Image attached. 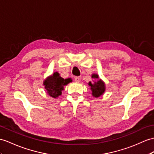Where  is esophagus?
<instances>
[{
	"mask_svg": "<svg viewBox=\"0 0 154 154\" xmlns=\"http://www.w3.org/2000/svg\"><path fill=\"white\" fill-rule=\"evenodd\" d=\"M74 80H75V81H76V82H79L80 81V80H81V77L80 76H75L74 77Z\"/></svg>",
	"mask_w": 154,
	"mask_h": 154,
	"instance_id": "1",
	"label": "esophagus"
}]
</instances>
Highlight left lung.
<instances>
[{
	"instance_id": "left-lung-1",
	"label": "left lung",
	"mask_w": 154,
	"mask_h": 154,
	"mask_svg": "<svg viewBox=\"0 0 154 154\" xmlns=\"http://www.w3.org/2000/svg\"><path fill=\"white\" fill-rule=\"evenodd\" d=\"M91 77L95 79H97V80L94 82V84H92L91 82H89L88 84L91 87L92 95L95 97H99L105 91V84L100 79H99L98 74H93Z\"/></svg>"
}]
</instances>
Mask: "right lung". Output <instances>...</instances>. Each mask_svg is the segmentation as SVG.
Listing matches in <instances>:
<instances>
[{
    "label": "right lung",
    "mask_w": 154,
    "mask_h": 154,
    "mask_svg": "<svg viewBox=\"0 0 154 154\" xmlns=\"http://www.w3.org/2000/svg\"><path fill=\"white\" fill-rule=\"evenodd\" d=\"M71 82V78L64 79L59 76L57 72H55L53 75L48 76L44 81L43 84L48 94L53 98H57L61 95V91L64 89V86Z\"/></svg>",
    "instance_id": "obj_1"
}]
</instances>
